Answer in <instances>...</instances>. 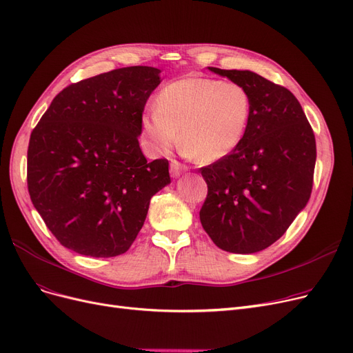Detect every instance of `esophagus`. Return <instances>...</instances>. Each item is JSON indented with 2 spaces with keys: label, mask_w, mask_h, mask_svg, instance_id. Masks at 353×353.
<instances>
[{
  "label": "esophagus",
  "mask_w": 353,
  "mask_h": 353,
  "mask_svg": "<svg viewBox=\"0 0 353 353\" xmlns=\"http://www.w3.org/2000/svg\"><path fill=\"white\" fill-rule=\"evenodd\" d=\"M186 170H188V167L180 164V163L176 161V160H173V161L170 163V174H172V177H179L183 172H186Z\"/></svg>",
  "instance_id": "esophagus-1"
}]
</instances>
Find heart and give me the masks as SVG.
Wrapping results in <instances>:
<instances>
[{
  "instance_id": "b5f03b06",
  "label": "heart",
  "mask_w": 353,
  "mask_h": 353,
  "mask_svg": "<svg viewBox=\"0 0 353 353\" xmlns=\"http://www.w3.org/2000/svg\"><path fill=\"white\" fill-rule=\"evenodd\" d=\"M251 114L248 90L236 82L183 78L167 85L141 117L148 147L164 154L181 143L202 163L225 159L239 145Z\"/></svg>"
}]
</instances>
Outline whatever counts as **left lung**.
<instances>
[{
	"mask_svg": "<svg viewBox=\"0 0 353 353\" xmlns=\"http://www.w3.org/2000/svg\"><path fill=\"white\" fill-rule=\"evenodd\" d=\"M242 85L251 114L239 145L201 173L208 185L201 222L223 251L254 254L284 235L307 205L316 140L297 98L251 70L209 68Z\"/></svg>",
	"mask_w": 353,
	"mask_h": 353,
	"instance_id": "left-lung-1",
	"label": "left lung"
}]
</instances>
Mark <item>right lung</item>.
<instances>
[{"instance_id": "right-lung-1", "label": "right lung", "mask_w": 353, "mask_h": 353, "mask_svg": "<svg viewBox=\"0 0 353 353\" xmlns=\"http://www.w3.org/2000/svg\"><path fill=\"white\" fill-rule=\"evenodd\" d=\"M160 73L131 66L72 83L30 135L28 193L63 247L97 258L127 252L150 199L170 183L168 161L148 163L139 143Z\"/></svg>"}]
</instances>
